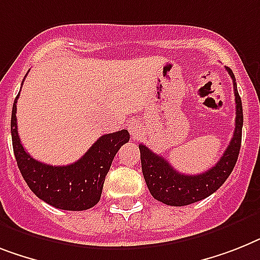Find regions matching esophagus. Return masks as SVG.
Here are the masks:
<instances>
[{
	"label": "esophagus",
	"instance_id": "1",
	"mask_svg": "<svg viewBox=\"0 0 260 260\" xmlns=\"http://www.w3.org/2000/svg\"><path fill=\"white\" fill-rule=\"evenodd\" d=\"M127 128L128 132H130V134H132V138L133 139H137L139 137V134H141V123H139L138 119H132V121L128 122L127 125Z\"/></svg>",
	"mask_w": 260,
	"mask_h": 260
}]
</instances>
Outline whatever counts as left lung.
Instances as JSON below:
<instances>
[{
	"instance_id": "left-lung-1",
	"label": "left lung",
	"mask_w": 260,
	"mask_h": 260,
	"mask_svg": "<svg viewBox=\"0 0 260 260\" xmlns=\"http://www.w3.org/2000/svg\"><path fill=\"white\" fill-rule=\"evenodd\" d=\"M233 78L237 117H235V130L230 145L220 156L218 164L210 170L197 175H184L178 173L165 158L159 154L153 153L145 145H139L141 164L146 184L150 194L159 202L169 206H186L207 198L222 186L234 166L237 164L242 142V126H243V109L241 96L238 94L235 76L230 68H226Z\"/></svg>"
}]
</instances>
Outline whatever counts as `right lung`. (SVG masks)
Instances as JSON below:
<instances>
[{
    "instance_id": "obj_1",
    "label": "right lung",
    "mask_w": 260,
    "mask_h": 260,
    "mask_svg": "<svg viewBox=\"0 0 260 260\" xmlns=\"http://www.w3.org/2000/svg\"><path fill=\"white\" fill-rule=\"evenodd\" d=\"M23 82V81H22ZM12 110V142L18 169L29 188L55 209L82 211L100 202L111 162L122 145L128 142L127 130L102 135L82 158L68 166H50L30 156L17 130V100Z\"/></svg>"
}]
</instances>
